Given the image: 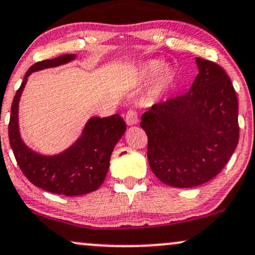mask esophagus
<instances>
[{"instance_id": "obj_1", "label": "esophagus", "mask_w": 255, "mask_h": 255, "mask_svg": "<svg viewBox=\"0 0 255 255\" xmlns=\"http://www.w3.org/2000/svg\"><path fill=\"white\" fill-rule=\"evenodd\" d=\"M126 124L128 126H133L137 124V113L134 111V109H129L125 115Z\"/></svg>"}]
</instances>
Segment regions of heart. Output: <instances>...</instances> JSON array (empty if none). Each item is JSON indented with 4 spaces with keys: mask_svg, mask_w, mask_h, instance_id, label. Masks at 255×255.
Listing matches in <instances>:
<instances>
[{
    "mask_svg": "<svg viewBox=\"0 0 255 255\" xmlns=\"http://www.w3.org/2000/svg\"><path fill=\"white\" fill-rule=\"evenodd\" d=\"M155 74H157L155 81L148 92V99L149 100H155L166 89V87L169 85L173 79L172 70L167 67H162V63L156 60L144 62L138 69V75L142 80L150 79Z\"/></svg>",
    "mask_w": 255,
    "mask_h": 255,
    "instance_id": "1",
    "label": "heart"
}]
</instances>
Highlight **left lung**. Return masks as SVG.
<instances>
[{
	"instance_id": "1",
	"label": "left lung",
	"mask_w": 255,
	"mask_h": 255,
	"mask_svg": "<svg viewBox=\"0 0 255 255\" xmlns=\"http://www.w3.org/2000/svg\"><path fill=\"white\" fill-rule=\"evenodd\" d=\"M199 74L186 94L151 106L141 117L150 169L178 188L217 176L239 142L238 98L222 67L196 57Z\"/></svg>"
}]
</instances>
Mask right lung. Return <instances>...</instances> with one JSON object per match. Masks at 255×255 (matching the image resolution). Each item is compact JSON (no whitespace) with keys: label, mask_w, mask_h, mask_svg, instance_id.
Returning <instances> with one entry per match:
<instances>
[{"label":"right lung","mask_w":255,"mask_h":255,"mask_svg":"<svg viewBox=\"0 0 255 255\" xmlns=\"http://www.w3.org/2000/svg\"><path fill=\"white\" fill-rule=\"evenodd\" d=\"M75 54H64L51 60L36 62L25 73L11 104L9 120V142L16 162L33 185L44 191L66 196L94 192L105 181L112 151L126 131V124L119 114L108 118H92L76 142L57 155L38 154L25 146L18 130V102L28 76L31 73L68 63Z\"/></svg>","instance_id":"add662e5"}]
</instances>
